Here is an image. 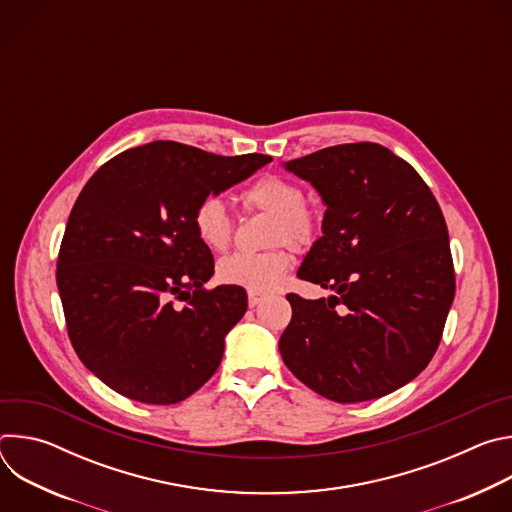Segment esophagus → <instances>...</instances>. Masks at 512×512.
I'll use <instances>...</instances> for the list:
<instances>
[{"mask_svg":"<svg viewBox=\"0 0 512 512\" xmlns=\"http://www.w3.org/2000/svg\"><path fill=\"white\" fill-rule=\"evenodd\" d=\"M263 302V296L261 294H255V291H249V308H255Z\"/></svg>","mask_w":512,"mask_h":512,"instance_id":"obj_1","label":"esophagus"}]
</instances>
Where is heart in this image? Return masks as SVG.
Masks as SVG:
<instances>
[{
  "instance_id": "obj_1",
  "label": "heart",
  "mask_w": 512,
  "mask_h": 512,
  "mask_svg": "<svg viewBox=\"0 0 512 512\" xmlns=\"http://www.w3.org/2000/svg\"><path fill=\"white\" fill-rule=\"evenodd\" d=\"M304 188L283 176L267 174L249 184L241 200L247 208L273 214L269 243H287L296 249L308 247L318 235L316 212L304 204ZM196 237L212 251H223L233 237V221L221 198L204 196L192 212ZM291 257L285 249L265 253H233L218 263V279L239 285L255 294L279 287Z\"/></svg>"
}]
</instances>
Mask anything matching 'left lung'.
<instances>
[{"label":"left lung","mask_w":512,"mask_h":512,"mask_svg":"<svg viewBox=\"0 0 512 512\" xmlns=\"http://www.w3.org/2000/svg\"><path fill=\"white\" fill-rule=\"evenodd\" d=\"M283 168L326 204L322 237L298 277L330 298L289 294L285 367L336 403L371 401L413 381L440 346L456 277L440 204L379 143L320 150Z\"/></svg>","instance_id":"1"}]
</instances>
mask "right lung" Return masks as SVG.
<instances>
[{"label":"right lung","instance_id":"add662e5","mask_svg":"<svg viewBox=\"0 0 512 512\" xmlns=\"http://www.w3.org/2000/svg\"><path fill=\"white\" fill-rule=\"evenodd\" d=\"M269 162L152 141L115 156L85 184L68 216L56 285L70 342L107 387L172 405L216 373L225 336L247 312V291L204 289L214 259L192 212Z\"/></svg>","mask_w":512,"mask_h":512}]
</instances>
